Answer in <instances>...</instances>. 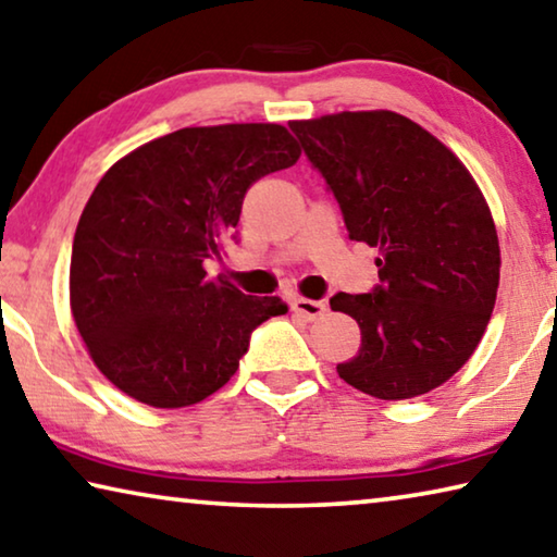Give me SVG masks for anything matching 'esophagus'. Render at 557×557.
Returning a JSON list of instances; mask_svg holds the SVG:
<instances>
[{"label":"esophagus","instance_id":"esophagus-1","mask_svg":"<svg viewBox=\"0 0 557 557\" xmlns=\"http://www.w3.org/2000/svg\"><path fill=\"white\" fill-rule=\"evenodd\" d=\"M290 308L306 321H318L325 313V304L323 300H311V298H294L290 300Z\"/></svg>","mask_w":557,"mask_h":557}]
</instances>
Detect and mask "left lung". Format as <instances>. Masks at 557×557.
I'll return each mask as SVG.
<instances>
[{
    "label": "left lung",
    "instance_id": "obj_1",
    "mask_svg": "<svg viewBox=\"0 0 557 557\" xmlns=\"http://www.w3.org/2000/svg\"><path fill=\"white\" fill-rule=\"evenodd\" d=\"M343 209L350 239L375 246L380 286L338 294L360 325L338 375L377 399H409L463 368L496 306L500 249L476 180L430 131L392 111L290 121Z\"/></svg>",
    "mask_w": 557,
    "mask_h": 557
}]
</instances>
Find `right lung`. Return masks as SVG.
<instances>
[{"mask_svg": "<svg viewBox=\"0 0 557 557\" xmlns=\"http://www.w3.org/2000/svg\"><path fill=\"white\" fill-rule=\"evenodd\" d=\"M300 148L276 123L182 127L127 152L78 219L71 313L96 368L127 397L189 407L224 387L249 335L288 306L207 278L244 195Z\"/></svg>", "mask_w": 557, "mask_h": 557, "instance_id": "obj_1", "label": "right lung"}]
</instances>
